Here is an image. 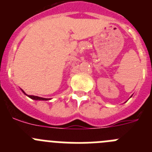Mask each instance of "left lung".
Wrapping results in <instances>:
<instances>
[{
    "mask_svg": "<svg viewBox=\"0 0 152 152\" xmlns=\"http://www.w3.org/2000/svg\"><path fill=\"white\" fill-rule=\"evenodd\" d=\"M130 97H132V96H130Z\"/></svg>",
    "mask_w": 152,
    "mask_h": 152,
    "instance_id": "1",
    "label": "left lung"
}]
</instances>
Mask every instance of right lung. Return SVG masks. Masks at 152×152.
<instances>
[{
  "label": "right lung",
  "mask_w": 152,
  "mask_h": 152,
  "mask_svg": "<svg viewBox=\"0 0 152 152\" xmlns=\"http://www.w3.org/2000/svg\"><path fill=\"white\" fill-rule=\"evenodd\" d=\"M21 91H22V92L24 94L26 95L27 96H29V98H31L32 100H51V99H49V98H43V97H40V96H33V95H27L26 94V93L24 92L23 91L22 89H21Z\"/></svg>",
  "instance_id": "right-lung-1"
}]
</instances>
